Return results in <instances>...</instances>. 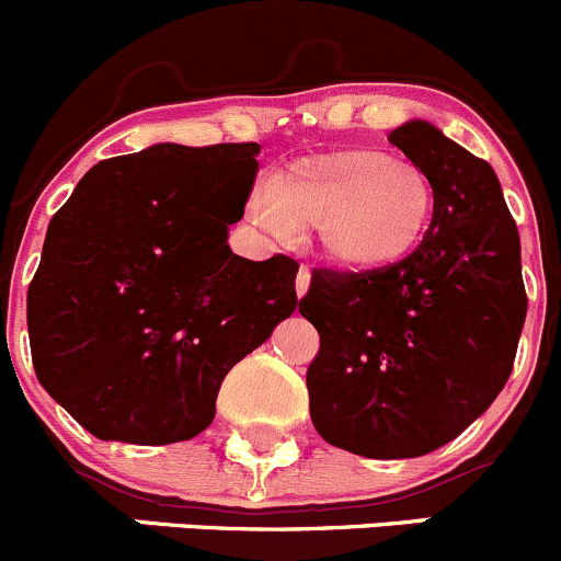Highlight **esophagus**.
Returning <instances> with one entry per match:
<instances>
[{
  "mask_svg": "<svg viewBox=\"0 0 561 561\" xmlns=\"http://www.w3.org/2000/svg\"><path fill=\"white\" fill-rule=\"evenodd\" d=\"M309 279H312V271H309V265H301V268H298V276H296L298 296H304V293L309 290Z\"/></svg>",
  "mask_w": 561,
  "mask_h": 561,
  "instance_id": "esophagus-1",
  "label": "esophagus"
}]
</instances>
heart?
<instances>
[{"label": "heart", "instance_id": "heart-1", "mask_svg": "<svg viewBox=\"0 0 561 561\" xmlns=\"http://www.w3.org/2000/svg\"><path fill=\"white\" fill-rule=\"evenodd\" d=\"M434 186L415 162L375 149H347L293 162L260 181L247 219L276 244H293L314 228L331 263L371 271L404 257L426 230Z\"/></svg>", "mask_w": 561, "mask_h": 561}]
</instances>
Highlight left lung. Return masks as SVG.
I'll list each match as a JSON object with an SVG mask.
<instances>
[{
	"label": "left lung",
	"mask_w": 561,
	"mask_h": 561,
	"mask_svg": "<svg viewBox=\"0 0 561 561\" xmlns=\"http://www.w3.org/2000/svg\"><path fill=\"white\" fill-rule=\"evenodd\" d=\"M434 186L426 236L382 268H314L298 304L320 333L309 412L328 445L415 458L483 415L513 371L524 317L522 241L491 165L434 124L388 135Z\"/></svg>",
	"instance_id": "obj_1"
}]
</instances>
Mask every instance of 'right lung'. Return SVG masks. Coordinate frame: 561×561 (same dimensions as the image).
<instances>
[{
	"label": "right lung",
	"instance_id": "right-lung-1",
	"mask_svg": "<svg viewBox=\"0 0 561 561\" xmlns=\"http://www.w3.org/2000/svg\"><path fill=\"white\" fill-rule=\"evenodd\" d=\"M257 144H157L92 168L54 214L26 293L32 364L87 432L201 434L225 375L296 312L298 263L228 247Z\"/></svg>",
	"mask_w": 561,
	"mask_h": 561
}]
</instances>
